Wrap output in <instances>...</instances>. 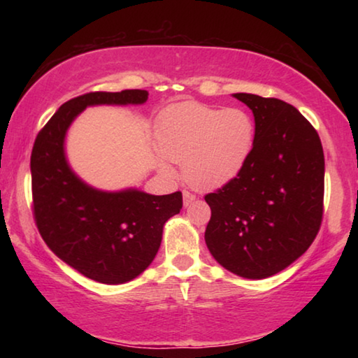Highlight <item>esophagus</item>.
<instances>
[{"instance_id":"1","label":"esophagus","mask_w":358,"mask_h":358,"mask_svg":"<svg viewBox=\"0 0 358 358\" xmlns=\"http://www.w3.org/2000/svg\"><path fill=\"white\" fill-rule=\"evenodd\" d=\"M194 201H196V196H194L192 192L183 191V203H185V207H187V205H191Z\"/></svg>"}]
</instances>
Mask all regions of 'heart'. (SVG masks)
Masks as SVG:
<instances>
[{"instance_id": "1", "label": "heart", "mask_w": 358, "mask_h": 358, "mask_svg": "<svg viewBox=\"0 0 358 358\" xmlns=\"http://www.w3.org/2000/svg\"><path fill=\"white\" fill-rule=\"evenodd\" d=\"M157 145L173 162H183V177L201 191L216 189L237 177L250 159L256 126L240 107H213L178 102L161 113ZM166 157L159 164L171 173Z\"/></svg>"}]
</instances>
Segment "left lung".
<instances>
[{
    "label": "left lung",
    "instance_id": "1",
    "mask_svg": "<svg viewBox=\"0 0 358 358\" xmlns=\"http://www.w3.org/2000/svg\"><path fill=\"white\" fill-rule=\"evenodd\" d=\"M251 108L256 137L237 177L205 201L210 252L232 273L264 280L299 259L324 216V150L317 131L294 106L237 93Z\"/></svg>",
    "mask_w": 358,
    "mask_h": 358
}]
</instances>
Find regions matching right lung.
Wrapping results in <instances>:
<instances>
[{
    "label": "right lung",
    "mask_w": 358,
    "mask_h": 358,
    "mask_svg": "<svg viewBox=\"0 0 358 358\" xmlns=\"http://www.w3.org/2000/svg\"><path fill=\"white\" fill-rule=\"evenodd\" d=\"M145 90L92 92L58 108L31 151L33 216L41 237L83 276L104 284L134 280L153 262L162 227L183 207L181 192H102L78 180L64 157V136L87 106L142 104Z\"/></svg>",
    "instance_id": "1"
}]
</instances>
